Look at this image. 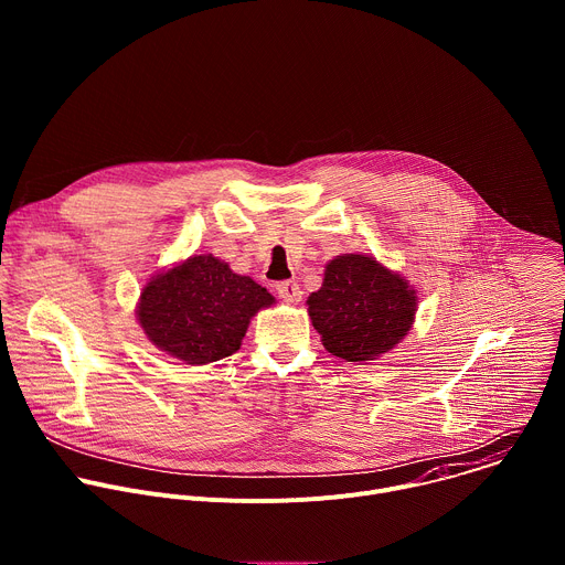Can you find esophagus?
I'll list each match as a JSON object with an SVG mask.
<instances>
[{"instance_id": "1", "label": "esophagus", "mask_w": 565, "mask_h": 565, "mask_svg": "<svg viewBox=\"0 0 565 565\" xmlns=\"http://www.w3.org/2000/svg\"><path fill=\"white\" fill-rule=\"evenodd\" d=\"M275 288H277L279 297L286 299V301H299L301 299V288L295 281H277Z\"/></svg>"}]
</instances>
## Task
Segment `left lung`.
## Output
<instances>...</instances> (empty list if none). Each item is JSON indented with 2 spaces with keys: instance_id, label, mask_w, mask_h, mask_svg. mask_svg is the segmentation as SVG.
Segmentation results:
<instances>
[{
  "instance_id": "left-lung-1",
  "label": "left lung",
  "mask_w": 565,
  "mask_h": 565,
  "mask_svg": "<svg viewBox=\"0 0 565 565\" xmlns=\"http://www.w3.org/2000/svg\"><path fill=\"white\" fill-rule=\"evenodd\" d=\"M308 315L324 349L347 362L375 360L412 329L416 290L373 257L342 255L308 297Z\"/></svg>"
}]
</instances>
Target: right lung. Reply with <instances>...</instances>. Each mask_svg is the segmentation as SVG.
<instances>
[{"mask_svg": "<svg viewBox=\"0 0 565 565\" xmlns=\"http://www.w3.org/2000/svg\"><path fill=\"white\" fill-rule=\"evenodd\" d=\"M273 301L250 277L199 255L142 288L138 321L160 351L188 364H207L238 351L253 315Z\"/></svg>", "mask_w": 565, "mask_h": 565, "instance_id": "1", "label": "right lung"}]
</instances>
